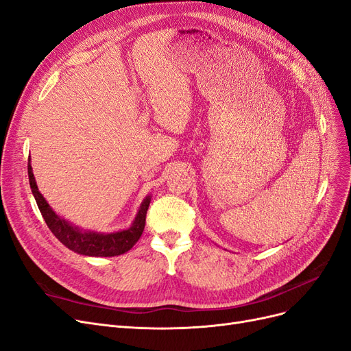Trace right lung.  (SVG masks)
I'll use <instances>...</instances> for the list:
<instances>
[{
  "label": "right lung",
  "instance_id": "right-lung-1",
  "mask_svg": "<svg viewBox=\"0 0 351 351\" xmlns=\"http://www.w3.org/2000/svg\"><path fill=\"white\" fill-rule=\"evenodd\" d=\"M28 180L29 188L36 197V202L41 215L50 228L54 237L66 245L69 250L86 256H116L128 252L136 242L139 241L146 223V212L150 204V195L142 201L138 213L126 230H119L114 232H97L88 231L71 223L70 221L62 218L53 210V208L45 201V197L38 191L37 182L33 173L32 162L28 159Z\"/></svg>",
  "mask_w": 351,
  "mask_h": 351
}]
</instances>
